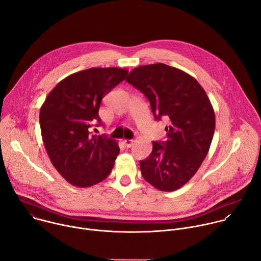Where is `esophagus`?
<instances>
[{
    "label": "esophagus",
    "mask_w": 261,
    "mask_h": 261,
    "mask_svg": "<svg viewBox=\"0 0 261 261\" xmlns=\"http://www.w3.org/2000/svg\"><path fill=\"white\" fill-rule=\"evenodd\" d=\"M123 142H124L126 147H131L133 145V143H134V140L133 139H125Z\"/></svg>",
    "instance_id": "34e87169"
}]
</instances>
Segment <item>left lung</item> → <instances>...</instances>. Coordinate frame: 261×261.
<instances>
[{
	"label": "left lung",
	"mask_w": 261,
	"mask_h": 261,
	"mask_svg": "<svg viewBox=\"0 0 261 261\" xmlns=\"http://www.w3.org/2000/svg\"><path fill=\"white\" fill-rule=\"evenodd\" d=\"M126 82L151 103L155 120L165 119L166 140L153 141L140 161L143 178L161 191H174L190 180L207 155L215 113L199 83L179 69L157 63L133 69Z\"/></svg>",
	"instance_id": "8db88e82"
}]
</instances>
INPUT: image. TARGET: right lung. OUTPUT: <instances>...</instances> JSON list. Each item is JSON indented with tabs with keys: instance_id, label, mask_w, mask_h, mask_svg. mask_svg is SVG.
I'll use <instances>...</instances> for the list:
<instances>
[{
	"instance_id": "right-lung-1",
	"label": "right lung",
	"mask_w": 261,
	"mask_h": 261,
	"mask_svg": "<svg viewBox=\"0 0 261 261\" xmlns=\"http://www.w3.org/2000/svg\"><path fill=\"white\" fill-rule=\"evenodd\" d=\"M128 74L122 68H90L61 81L40 109V128L48 157L71 185L87 188L105 179L120 147L106 135H92L101 125L102 98Z\"/></svg>"
}]
</instances>
